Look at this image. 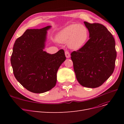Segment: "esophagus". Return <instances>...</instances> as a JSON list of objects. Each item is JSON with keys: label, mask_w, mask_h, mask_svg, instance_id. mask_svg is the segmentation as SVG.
Returning <instances> with one entry per match:
<instances>
[{"label": "esophagus", "mask_w": 124, "mask_h": 124, "mask_svg": "<svg viewBox=\"0 0 124 124\" xmlns=\"http://www.w3.org/2000/svg\"><path fill=\"white\" fill-rule=\"evenodd\" d=\"M65 53L66 57L67 58H69L70 57V53H69L68 51H65Z\"/></svg>", "instance_id": "esophagus-1"}]
</instances>
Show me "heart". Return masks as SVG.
<instances>
[{"mask_svg": "<svg viewBox=\"0 0 124 124\" xmlns=\"http://www.w3.org/2000/svg\"><path fill=\"white\" fill-rule=\"evenodd\" d=\"M88 36V31L84 25L73 24L68 25L60 31L56 39L60 43L68 42L70 48L77 50L84 46Z\"/></svg>", "mask_w": 124, "mask_h": 124, "instance_id": "1", "label": "heart"}]
</instances>
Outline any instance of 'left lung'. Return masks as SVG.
<instances>
[{
  "label": "left lung",
  "mask_w": 124,
  "mask_h": 124,
  "mask_svg": "<svg viewBox=\"0 0 124 124\" xmlns=\"http://www.w3.org/2000/svg\"><path fill=\"white\" fill-rule=\"evenodd\" d=\"M89 39L71 54L78 81L88 88L99 87L113 73L116 58L115 42L107 28L99 23L84 22Z\"/></svg>",
  "instance_id": "8db88e82"
}]
</instances>
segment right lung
I'll use <instances>...</instances> for the list:
<instances>
[{
  "mask_svg": "<svg viewBox=\"0 0 124 124\" xmlns=\"http://www.w3.org/2000/svg\"><path fill=\"white\" fill-rule=\"evenodd\" d=\"M51 27L27 29L13 46L11 63L14 77L33 93H43L55 87L57 71L66 58L62 49L53 54L43 51Z\"/></svg>",
  "mask_w": 124,
  "mask_h": 124,
  "instance_id": "add662e5",
  "label": "right lung"
}]
</instances>
